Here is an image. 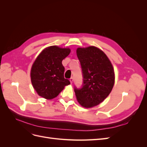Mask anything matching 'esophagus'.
Listing matches in <instances>:
<instances>
[{"instance_id":"obj_1","label":"esophagus","mask_w":147,"mask_h":147,"mask_svg":"<svg viewBox=\"0 0 147 147\" xmlns=\"http://www.w3.org/2000/svg\"><path fill=\"white\" fill-rule=\"evenodd\" d=\"M70 80V83H71V84H72V83H73V81H74V78H73L72 77H71V78H70V80Z\"/></svg>"}]
</instances>
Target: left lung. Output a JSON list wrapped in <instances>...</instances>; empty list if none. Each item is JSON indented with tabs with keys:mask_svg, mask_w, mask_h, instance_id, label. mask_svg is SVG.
I'll list each match as a JSON object with an SVG mask.
<instances>
[{
	"mask_svg": "<svg viewBox=\"0 0 147 147\" xmlns=\"http://www.w3.org/2000/svg\"><path fill=\"white\" fill-rule=\"evenodd\" d=\"M77 55L82 66L83 84L82 89L75 88V96L83 107L92 108L100 104L112 91L114 69L107 56L96 47L78 48Z\"/></svg>",
	"mask_w": 147,
	"mask_h": 147,
	"instance_id": "obj_1",
	"label": "left lung"
}]
</instances>
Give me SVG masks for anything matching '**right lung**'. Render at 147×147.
<instances>
[{
    "instance_id": "add662e5",
    "label": "right lung",
    "mask_w": 147,
    "mask_h": 147,
    "mask_svg": "<svg viewBox=\"0 0 147 147\" xmlns=\"http://www.w3.org/2000/svg\"><path fill=\"white\" fill-rule=\"evenodd\" d=\"M70 53L69 48L53 45L45 48L37 57L30 69V79L38 96L53 99L70 84L69 80L64 78L62 64Z\"/></svg>"
}]
</instances>
